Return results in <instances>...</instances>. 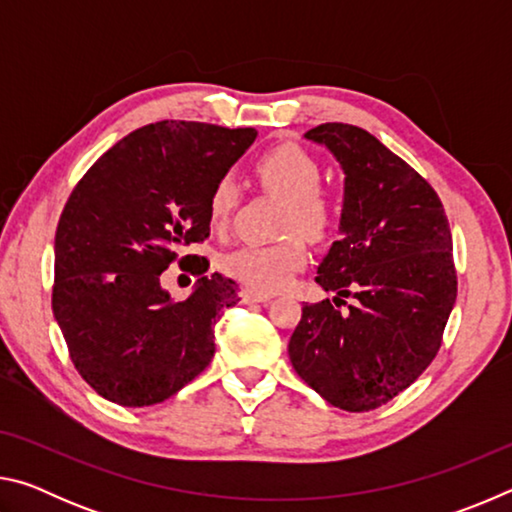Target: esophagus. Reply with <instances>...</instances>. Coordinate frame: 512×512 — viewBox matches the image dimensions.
Instances as JSON below:
<instances>
[{"mask_svg":"<svg viewBox=\"0 0 512 512\" xmlns=\"http://www.w3.org/2000/svg\"><path fill=\"white\" fill-rule=\"evenodd\" d=\"M268 300H271V296H268V293L255 291V289H244V291H241V302H246V305H250V302H268Z\"/></svg>","mask_w":512,"mask_h":512,"instance_id":"1","label":"esophagus"}]
</instances>
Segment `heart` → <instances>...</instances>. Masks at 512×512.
I'll return each mask as SVG.
<instances>
[{"label":"heart","instance_id":"obj_1","mask_svg":"<svg viewBox=\"0 0 512 512\" xmlns=\"http://www.w3.org/2000/svg\"><path fill=\"white\" fill-rule=\"evenodd\" d=\"M255 171L262 183L275 194L287 198L284 228L300 230L311 239L325 237L334 223V210L327 196L320 192L318 162L293 144H282L259 155ZM241 201L239 180L232 173L212 185L207 198V214L216 232L228 228ZM309 250L300 235H289L275 244H244L221 257V268L235 280L248 284L255 291H277L287 287L291 275L307 264Z\"/></svg>","mask_w":512,"mask_h":512}]
</instances>
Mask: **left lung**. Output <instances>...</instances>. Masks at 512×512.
I'll list each match as a JSON object with an SVG mask.
<instances>
[{
  "mask_svg": "<svg viewBox=\"0 0 512 512\" xmlns=\"http://www.w3.org/2000/svg\"><path fill=\"white\" fill-rule=\"evenodd\" d=\"M345 173L341 239L316 282L358 298L341 315L323 300L302 307L289 341L298 375L332 406L361 413L418 379L443 343L456 302L452 232L438 194L375 135L350 124L305 133Z\"/></svg>",
  "mask_w": 512,
  "mask_h": 512,
  "instance_id": "left-lung-1",
  "label": "left lung"
}]
</instances>
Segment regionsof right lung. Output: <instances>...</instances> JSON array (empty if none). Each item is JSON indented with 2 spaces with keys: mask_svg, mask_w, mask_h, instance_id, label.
<instances>
[{
  "mask_svg": "<svg viewBox=\"0 0 512 512\" xmlns=\"http://www.w3.org/2000/svg\"><path fill=\"white\" fill-rule=\"evenodd\" d=\"M255 128L155 121L92 164L60 214L51 309L79 375L119 406L169 400L210 366L214 325L237 284L207 259L193 296L176 303L159 275L210 237L212 185L255 142Z\"/></svg>",
  "mask_w": 512,
  "mask_h": 512,
  "instance_id": "1",
  "label": "right lung"
}]
</instances>
